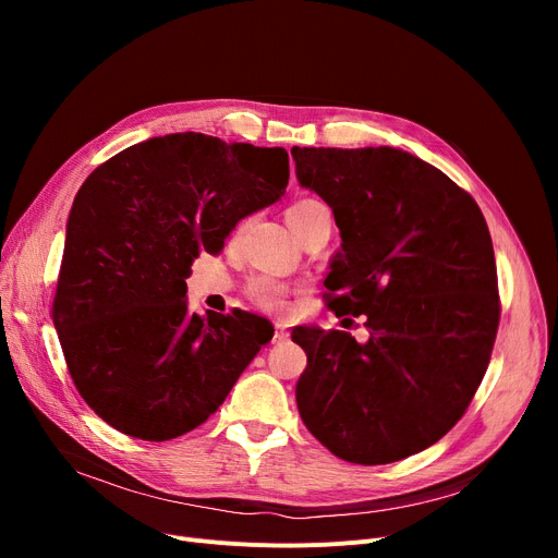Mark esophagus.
<instances>
[{"label": "esophagus", "mask_w": 558, "mask_h": 558, "mask_svg": "<svg viewBox=\"0 0 558 558\" xmlns=\"http://www.w3.org/2000/svg\"><path fill=\"white\" fill-rule=\"evenodd\" d=\"M289 339V330L287 326L282 324V320H276V335H274V341H287Z\"/></svg>", "instance_id": "34e87169"}]
</instances>
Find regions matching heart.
I'll return each instance as SVG.
<instances>
[{
    "label": "heart",
    "instance_id": "obj_1",
    "mask_svg": "<svg viewBox=\"0 0 558 558\" xmlns=\"http://www.w3.org/2000/svg\"><path fill=\"white\" fill-rule=\"evenodd\" d=\"M324 208V205H320L318 201H314V198H303V201H299V203H294V205H289L287 208V223H296V221H301L305 215H310V213H314V210H320ZM248 299L255 303V305H259V307H264V310H274V312H280V310H284L287 307V296H289V287L282 282V280H278V278H274V276H257V278H253L251 282H248Z\"/></svg>",
    "mask_w": 558,
    "mask_h": 558
}]
</instances>
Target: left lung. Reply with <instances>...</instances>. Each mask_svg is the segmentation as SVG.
Masks as SVG:
<instances>
[{"mask_svg":"<svg viewBox=\"0 0 558 558\" xmlns=\"http://www.w3.org/2000/svg\"><path fill=\"white\" fill-rule=\"evenodd\" d=\"M296 179L341 232L326 287L368 341L294 328L305 427L343 461L377 465L446 436L471 404L500 324L490 232L475 198L393 146H294Z\"/></svg>","mask_w":558,"mask_h":558,"instance_id":"8db88e82","label":"left lung"}]
</instances>
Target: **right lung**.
<instances>
[{
    "label": "right lung",
    "instance_id": "1",
    "mask_svg": "<svg viewBox=\"0 0 558 558\" xmlns=\"http://www.w3.org/2000/svg\"><path fill=\"white\" fill-rule=\"evenodd\" d=\"M289 183L282 146L203 133L144 140L74 196L53 326L81 398L114 429L169 441L208 421L274 337L267 318L192 314L187 278Z\"/></svg>",
    "mask_w": 558,
    "mask_h": 558
}]
</instances>
